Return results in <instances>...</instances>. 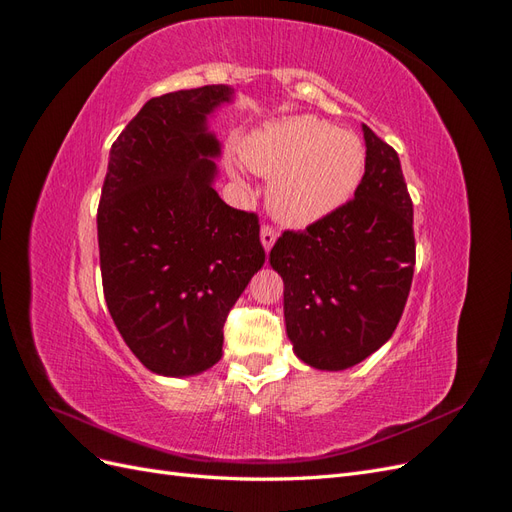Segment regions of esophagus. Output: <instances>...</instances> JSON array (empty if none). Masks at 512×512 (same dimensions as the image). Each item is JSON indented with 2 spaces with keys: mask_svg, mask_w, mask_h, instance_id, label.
Listing matches in <instances>:
<instances>
[{
  "mask_svg": "<svg viewBox=\"0 0 512 512\" xmlns=\"http://www.w3.org/2000/svg\"><path fill=\"white\" fill-rule=\"evenodd\" d=\"M277 235H279V233H277V229H274V227H270V225L261 227L259 238H261V246L266 248V253L274 246V242H277Z\"/></svg>",
  "mask_w": 512,
  "mask_h": 512,
  "instance_id": "obj_1",
  "label": "esophagus"
}]
</instances>
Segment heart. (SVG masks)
Returning a JSON list of instances; mask_svg holds the SVG:
<instances>
[{
  "mask_svg": "<svg viewBox=\"0 0 512 512\" xmlns=\"http://www.w3.org/2000/svg\"><path fill=\"white\" fill-rule=\"evenodd\" d=\"M242 157L255 173L272 177L270 212L292 227L311 225L342 207L365 168L361 138L311 114L257 127L244 138Z\"/></svg>",
  "mask_w": 512,
  "mask_h": 512,
  "instance_id": "1",
  "label": "heart"
}]
</instances>
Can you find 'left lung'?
Masks as SVG:
<instances>
[{
  "instance_id": "obj_1",
  "label": "left lung",
  "mask_w": 512,
  "mask_h": 512,
  "mask_svg": "<svg viewBox=\"0 0 512 512\" xmlns=\"http://www.w3.org/2000/svg\"><path fill=\"white\" fill-rule=\"evenodd\" d=\"M365 173L355 199L270 251L283 279L296 357L339 372L368 359L396 331L415 268L413 203L400 157L363 125Z\"/></svg>"
}]
</instances>
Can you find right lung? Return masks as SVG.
<instances>
[{
    "mask_svg": "<svg viewBox=\"0 0 512 512\" xmlns=\"http://www.w3.org/2000/svg\"><path fill=\"white\" fill-rule=\"evenodd\" d=\"M225 84L149 99L110 149L97 235L110 316L144 368L194 376L222 357V326L264 266L255 214L214 190L207 119Z\"/></svg>",
    "mask_w": 512,
    "mask_h": 512,
    "instance_id": "obj_1",
    "label": "right lung"
}]
</instances>
